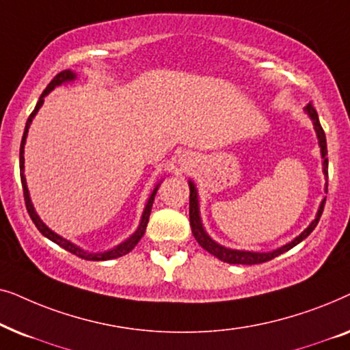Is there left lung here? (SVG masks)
<instances>
[{
    "label": "left lung",
    "mask_w": 350,
    "mask_h": 350,
    "mask_svg": "<svg viewBox=\"0 0 350 350\" xmlns=\"http://www.w3.org/2000/svg\"><path fill=\"white\" fill-rule=\"evenodd\" d=\"M306 111H308L310 119H312L315 132H317L320 151H322V157H323V174H325V176H327V180H328L327 138H325V132H323L322 126H320L319 114H317V111H315L314 105L309 103L308 107H306ZM325 193H328V183H327V186H325ZM325 202H327V199L322 200V204H320V208H319V212H317V217H315L314 221L309 224V228L304 229V231L301 232L299 236L295 239V241H291L290 243H286V245L277 248V250L269 252V253L231 250V248H224V247L219 245V243L212 241V239L207 236V232L204 231L202 223H200V217H199L198 191H196V186L193 185V181H189V224H191V229H193V234H194L196 241L199 242V245L202 247L204 250H207L208 253H212L213 256H217L218 260H221L224 262H229V265H248V266H250V265H260V262H266V261L274 260L275 256H279V255H282V253L288 252L290 248H293L295 245H298L301 241H304V239L308 237L309 234L314 231L315 226H317L319 219H320V217H322V213H323Z\"/></svg>",
    "instance_id": "1"
}]
</instances>
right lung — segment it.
Wrapping results in <instances>:
<instances>
[{
	"label": "right lung",
	"instance_id": "add662e5",
	"mask_svg": "<svg viewBox=\"0 0 350 350\" xmlns=\"http://www.w3.org/2000/svg\"><path fill=\"white\" fill-rule=\"evenodd\" d=\"M76 79V75L73 71L70 70H64L60 71L59 75L54 76V79L51 81L49 84H47V88L44 89V92L41 94L40 100H38L35 109H33V113L28 116L27 119V126H25V132H23V137H22V143H21V180H22V188H23V198H25V205H27V210H28V215H30V218L33 219V223H35V226L38 228V231H40L42 236H46L47 239H51L52 242H55L57 245H60L62 248H65L66 252L73 253V255L83 258V260H90V261H107V260H114V258H119V256H124L127 255L129 252L133 250V247L137 245L138 241L143 237V234L146 231V224H148V219H150V215H151V207H152V200H154V196L157 193V188H159V185L156 186L154 191H152V194L150 196V199H148V204L145 207V212H143V217H142V221H140V226L133 234L132 237H129L126 242H122L121 245L114 247L113 250H108V252H103V253H88L84 250H81L79 247H76L75 243H71L70 241H66V239L60 237L59 234L52 232L49 228L46 226L44 223L41 221L40 217H38L35 208H33V204L30 200V194H28V188H27V181H25V175H23V146H25V140H27V133H28V127H30V124L33 121V118H35V114L38 113V109L41 108L42 102H44V97L47 94L51 92L52 89L57 88V85L64 84V83H68V81H73Z\"/></svg>",
	"mask_w": 350,
	"mask_h": 350
}]
</instances>
